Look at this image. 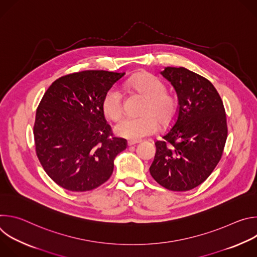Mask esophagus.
<instances>
[{
  "label": "esophagus",
  "mask_w": 257,
  "mask_h": 257,
  "mask_svg": "<svg viewBox=\"0 0 257 257\" xmlns=\"http://www.w3.org/2000/svg\"><path fill=\"white\" fill-rule=\"evenodd\" d=\"M141 142V140H128V145L131 146V145H134V144H137Z\"/></svg>",
  "instance_id": "34e87169"
}]
</instances>
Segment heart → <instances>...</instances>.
I'll list each match as a JSON object with an SVG mask.
<instances>
[{
	"instance_id": "b5f03b06",
	"label": "heart",
	"mask_w": 257,
	"mask_h": 257,
	"mask_svg": "<svg viewBox=\"0 0 257 257\" xmlns=\"http://www.w3.org/2000/svg\"><path fill=\"white\" fill-rule=\"evenodd\" d=\"M126 87L146 97L140 117H126L117 123V135L128 139H140L155 133L159 121L163 124L170 123L176 116L178 101L174 94L166 91L165 83L151 73H139L126 82ZM101 108L105 117L118 120L124 111L121 92L115 88H108L101 100Z\"/></svg>"
}]
</instances>
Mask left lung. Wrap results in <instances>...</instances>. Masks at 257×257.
I'll return each mask as SVG.
<instances>
[{"label":"left lung","instance_id":"obj_1","mask_svg":"<svg viewBox=\"0 0 257 257\" xmlns=\"http://www.w3.org/2000/svg\"><path fill=\"white\" fill-rule=\"evenodd\" d=\"M161 74L174 86L178 109L173 126L155 142L153 178L172 191L191 190L203 183L222 159L228 136L223 100L212 83L184 67Z\"/></svg>","mask_w":257,"mask_h":257}]
</instances>
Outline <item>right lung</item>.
<instances>
[{"mask_svg":"<svg viewBox=\"0 0 257 257\" xmlns=\"http://www.w3.org/2000/svg\"><path fill=\"white\" fill-rule=\"evenodd\" d=\"M125 73L86 70L55 80L33 125L35 153L46 173L67 190H92L112 176L127 140L115 137L101 108L105 91Z\"/></svg>","mask_w":257,"mask_h":257,"instance_id":"add662e5","label":"right lung"}]
</instances>
